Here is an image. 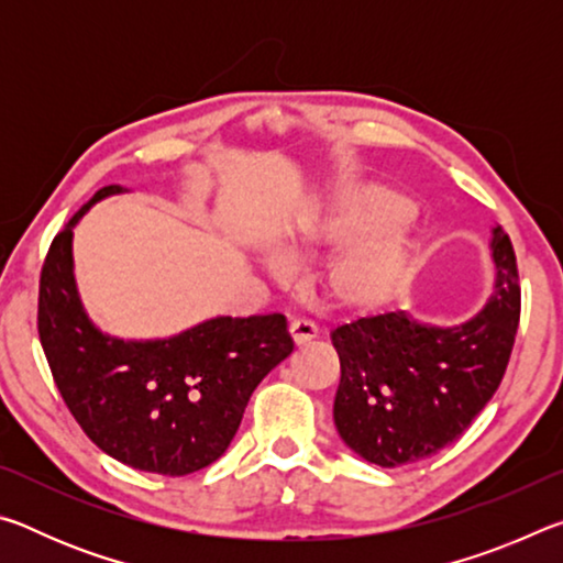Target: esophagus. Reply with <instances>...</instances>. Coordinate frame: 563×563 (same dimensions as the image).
I'll return each mask as SVG.
<instances>
[{"label": "esophagus", "mask_w": 563, "mask_h": 563, "mask_svg": "<svg viewBox=\"0 0 563 563\" xmlns=\"http://www.w3.org/2000/svg\"><path fill=\"white\" fill-rule=\"evenodd\" d=\"M290 338H292V342L295 345H308V342L312 340V338H318V328H316V322H310V320H305V318H298V320H292L290 322Z\"/></svg>", "instance_id": "obj_1"}]
</instances>
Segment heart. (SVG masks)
<instances>
[{"label":"heart","instance_id":"b5f03b06","mask_svg":"<svg viewBox=\"0 0 563 563\" xmlns=\"http://www.w3.org/2000/svg\"><path fill=\"white\" fill-rule=\"evenodd\" d=\"M412 201L387 186H362L335 198L318 218L275 241V255L283 263H302L320 247L360 241L330 263L325 292L335 308L369 312L383 308L402 288L415 255ZM265 271L278 275L283 265L265 261Z\"/></svg>","mask_w":563,"mask_h":563}]
</instances>
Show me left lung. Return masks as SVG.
Returning <instances> with one entry per match:
<instances>
[{
  "label": "left lung",
  "instance_id": "obj_1",
  "mask_svg": "<svg viewBox=\"0 0 563 563\" xmlns=\"http://www.w3.org/2000/svg\"><path fill=\"white\" fill-rule=\"evenodd\" d=\"M494 288L460 325L409 312L360 318L332 330L340 385L335 427L352 452L379 466L424 460L460 440L497 393L519 325V273L509 235L492 228Z\"/></svg>",
  "mask_w": 563,
  "mask_h": 563
}]
</instances>
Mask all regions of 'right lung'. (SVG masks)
Wrapping results in <instances>:
<instances>
[{
  "label": "right lung",
  "mask_w": 563,
  "mask_h": 563,
  "mask_svg": "<svg viewBox=\"0 0 563 563\" xmlns=\"http://www.w3.org/2000/svg\"><path fill=\"white\" fill-rule=\"evenodd\" d=\"M74 213L46 253L40 280V340L54 383L89 440L141 472L184 476L221 456L261 379L292 352L280 312L211 318L178 335L123 340L101 332L74 278Z\"/></svg>",
  "instance_id": "obj_1"
}]
</instances>
